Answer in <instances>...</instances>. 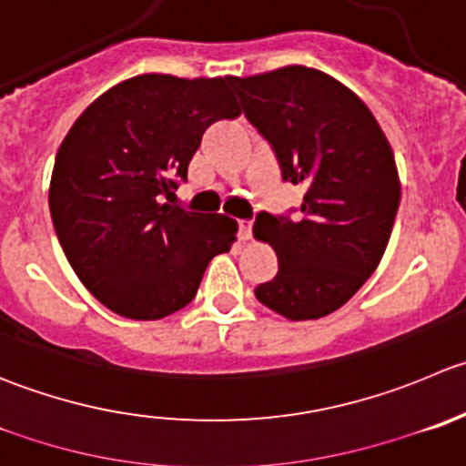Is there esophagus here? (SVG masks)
<instances>
[{
	"instance_id": "34e87169",
	"label": "esophagus",
	"mask_w": 466,
	"mask_h": 466,
	"mask_svg": "<svg viewBox=\"0 0 466 466\" xmlns=\"http://www.w3.org/2000/svg\"><path fill=\"white\" fill-rule=\"evenodd\" d=\"M252 237V220H238V238L248 241Z\"/></svg>"
}]
</instances>
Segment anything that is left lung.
I'll return each mask as SVG.
<instances>
[{
    "label": "left lung",
    "mask_w": 466,
    "mask_h": 466,
    "mask_svg": "<svg viewBox=\"0 0 466 466\" xmlns=\"http://www.w3.org/2000/svg\"><path fill=\"white\" fill-rule=\"evenodd\" d=\"M229 84L284 182L307 188L296 218L257 214L252 232L279 261L278 275L255 289L257 300L289 320L332 314L371 278L390 243L400 202L394 152L367 104L314 67Z\"/></svg>",
    "instance_id": "8db88e82"
}]
</instances>
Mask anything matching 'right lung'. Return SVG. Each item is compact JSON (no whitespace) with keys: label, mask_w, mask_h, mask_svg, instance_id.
<instances>
[{"label":"right lung","mask_w":466,"mask_h":466,"mask_svg":"<svg viewBox=\"0 0 466 466\" xmlns=\"http://www.w3.org/2000/svg\"><path fill=\"white\" fill-rule=\"evenodd\" d=\"M229 81L134 76L99 95L58 147V243L84 287L125 319L187 307L207 264L232 246V218L170 205L207 129L241 113Z\"/></svg>","instance_id":"add662e5"}]
</instances>
